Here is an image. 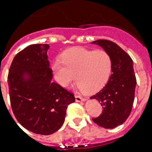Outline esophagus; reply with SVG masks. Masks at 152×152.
I'll list each match as a JSON object with an SVG mask.
<instances>
[{
	"instance_id": "obj_1",
	"label": "esophagus",
	"mask_w": 152,
	"mask_h": 152,
	"mask_svg": "<svg viewBox=\"0 0 152 152\" xmlns=\"http://www.w3.org/2000/svg\"><path fill=\"white\" fill-rule=\"evenodd\" d=\"M75 100L77 102H83V101H85L86 99L85 98L82 97L81 96H79V95H76L75 96Z\"/></svg>"
}]
</instances>
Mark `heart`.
I'll return each mask as SVG.
<instances>
[{"label": "heart", "mask_w": 152, "mask_h": 152, "mask_svg": "<svg viewBox=\"0 0 152 152\" xmlns=\"http://www.w3.org/2000/svg\"><path fill=\"white\" fill-rule=\"evenodd\" d=\"M56 79L64 87L77 80L80 91L94 92L106 85L113 72V59L104 50L72 48L61 55V61L52 64Z\"/></svg>", "instance_id": "1"}]
</instances>
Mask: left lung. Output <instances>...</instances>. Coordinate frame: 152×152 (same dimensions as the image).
<instances>
[{
	"label": "left lung",
	"instance_id": "obj_1",
	"mask_svg": "<svg viewBox=\"0 0 152 152\" xmlns=\"http://www.w3.org/2000/svg\"><path fill=\"white\" fill-rule=\"evenodd\" d=\"M102 47L113 59V72L107 84L91 96L98 100L103 107L100 116L93 121L105 129H113L126 121L132 111L135 99L136 78L133 61L123 49L110 40L92 42Z\"/></svg>",
	"mask_w": 152,
	"mask_h": 152
}]
</instances>
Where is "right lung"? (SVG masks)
Instances as JSON below:
<instances>
[{"mask_svg":"<svg viewBox=\"0 0 152 152\" xmlns=\"http://www.w3.org/2000/svg\"><path fill=\"white\" fill-rule=\"evenodd\" d=\"M48 44H33L17 53L8 74L10 104L19 123L33 133L50 135L64 123L72 93L52 82Z\"/></svg>","mask_w":152,"mask_h":152,"instance_id":"obj_1","label":"right lung"}]
</instances>
